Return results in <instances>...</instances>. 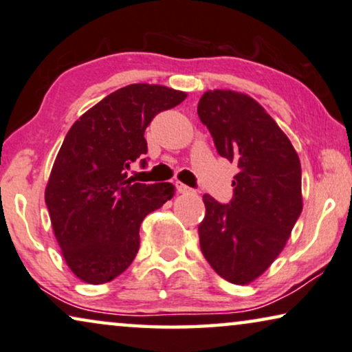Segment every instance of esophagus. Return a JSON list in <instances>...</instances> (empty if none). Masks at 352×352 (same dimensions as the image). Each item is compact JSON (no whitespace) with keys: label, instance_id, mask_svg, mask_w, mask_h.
<instances>
[{"label":"esophagus","instance_id":"obj_1","mask_svg":"<svg viewBox=\"0 0 352 352\" xmlns=\"http://www.w3.org/2000/svg\"><path fill=\"white\" fill-rule=\"evenodd\" d=\"M176 188L179 193H190L192 192V188L186 184H182V182H176Z\"/></svg>","mask_w":352,"mask_h":352}]
</instances>
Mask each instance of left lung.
Returning <instances> with one entry per match:
<instances>
[{"instance_id": "left-lung-1", "label": "left lung", "mask_w": 352, "mask_h": 352, "mask_svg": "<svg viewBox=\"0 0 352 352\" xmlns=\"http://www.w3.org/2000/svg\"><path fill=\"white\" fill-rule=\"evenodd\" d=\"M197 113L219 155L239 168L228 205L203 195L200 248L219 276L243 286L286 246L303 208L302 166L286 133L249 95L208 90Z\"/></svg>"}]
</instances>
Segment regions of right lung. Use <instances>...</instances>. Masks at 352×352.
<instances>
[{
	"label": "right lung",
	"mask_w": 352,
	"mask_h": 352,
	"mask_svg": "<svg viewBox=\"0 0 352 352\" xmlns=\"http://www.w3.org/2000/svg\"><path fill=\"white\" fill-rule=\"evenodd\" d=\"M186 96L165 85H126L80 116L66 133L45 205L65 262L80 281L104 284L124 273L138 254L142 219L175 195L171 182H133L126 170L147 152L151 120Z\"/></svg>",
	"instance_id": "add662e5"
}]
</instances>
